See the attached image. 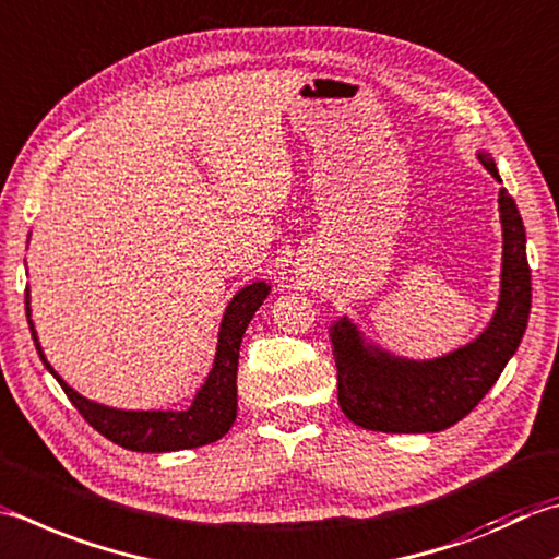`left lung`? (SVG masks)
I'll return each instance as SVG.
<instances>
[{
    "instance_id": "8db88e82",
    "label": "left lung",
    "mask_w": 559,
    "mask_h": 559,
    "mask_svg": "<svg viewBox=\"0 0 559 559\" xmlns=\"http://www.w3.org/2000/svg\"><path fill=\"white\" fill-rule=\"evenodd\" d=\"M477 157L501 181L495 162L483 152ZM499 213L504 227L499 308L473 344L433 360H409L366 346L346 317L332 324L338 404L354 424L385 433L443 431L467 417L499 380L531 314L526 229L507 189L499 191Z\"/></svg>"
}]
</instances>
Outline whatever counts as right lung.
I'll return each mask as SVG.
<instances>
[{
	"label": "right lung",
	"mask_w": 559,
	"mask_h": 559,
	"mask_svg": "<svg viewBox=\"0 0 559 559\" xmlns=\"http://www.w3.org/2000/svg\"><path fill=\"white\" fill-rule=\"evenodd\" d=\"M269 286L266 283H251L245 290H239L233 302L227 305L221 338H217V354L211 376L205 385L199 390L193 404L186 412H120L104 407V404L90 402L64 382L40 352L36 330L28 320L33 342L40 354L43 366H46L55 380L60 382L64 395L70 397L74 409L90 421L94 429L106 436L108 441L128 448L138 453H167V451H186V448L207 445L229 431L237 417V360L239 344L251 317L259 310V305L266 300ZM26 317H31L28 308V290H26Z\"/></svg>",
	"instance_id": "add662e5"
}]
</instances>
